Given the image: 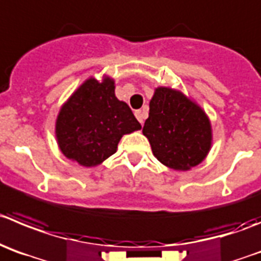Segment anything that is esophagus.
Returning a JSON list of instances; mask_svg holds the SVG:
<instances>
[{"instance_id":"34e87169","label":"esophagus","mask_w":261,"mask_h":261,"mask_svg":"<svg viewBox=\"0 0 261 261\" xmlns=\"http://www.w3.org/2000/svg\"><path fill=\"white\" fill-rule=\"evenodd\" d=\"M135 116H136V118H138L139 122H140V123L144 122V118H145L144 111H142V109H139V111H135Z\"/></svg>"}]
</instances>
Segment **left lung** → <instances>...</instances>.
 I'll return each mask as SVG.
<instances>
[{"mask_svg":"<svg viewBox=\"0 0 261 261\" xmlns=\"http://www.w3.org/2000/svg\"><path fill=\"white\" fill-rule=\"evenodd\" d=\"M153 154L174 170L201 164L211 147V125L197 104L179 91L158 87L143 127Z\"/></svg>","mask_w":261,"mask_h":261,"instance_id":"obj_1","label":"left lung"}]
</instances>
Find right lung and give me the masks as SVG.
Segmentation results:
<instances>
[{
	"instance_id": "right-lung-1",
	"label": "right lung",
	"mask_w": 261,
	"mask_h": 261,
	"mask_svg": "<svg viewBox=\"0 0 261 261\" xmlns=\"http://www.w3.org/2000/svg\"><path fill=\"white\" fill-rule=\"evenodd\" d=\"M142 128L130 107L114 95L113 80L90 79L63 106L57 138L63 154L86 167L114 154L122 135Z\"/></svg>"
}]
</instances>
